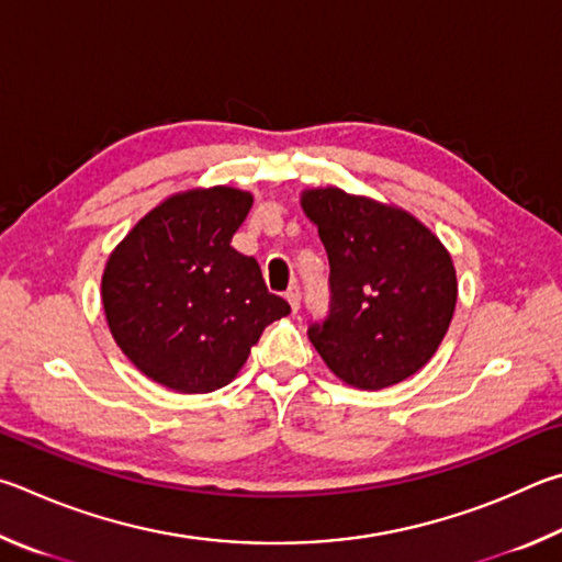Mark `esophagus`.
<instances>
[{"instance_id": "34e87169", "label": "esophagus", "mask_w": 562, "mask_h": 562, "mask_svg": "<svg viewBox=\"0 0 562 562\" xmlns=\"http://www.w3.org/2000/svg\"><path fill=\"white\" fill-rule=\"evenodd\" d=\"M286 301H289L291 311L296 313V311L301 308V289H299V286H291V289L286 291Z\"/></svg>"}]
</instances>
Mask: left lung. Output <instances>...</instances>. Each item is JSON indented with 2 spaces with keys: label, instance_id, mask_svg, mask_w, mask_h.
I'll return each mask as SVG.
<instances>
[{
  "label": "left lung",
  "instance_id": "8db88e82",
  "mask_svg": "<svg viewBox=\"0 0 562 562\" xmlns=\"http://www.w3.org/2000/svg\"><path fill=\"white\" fill-rule=\"evenodd\" d=\"M301 206L330 261V313L308 338L336 375L360 390L407 380L435 356L457 306L451 256L400 206L323 187Z\"/></svg>",
  "mask_w": 562,
  "mask_h": 562
}]
</instances>
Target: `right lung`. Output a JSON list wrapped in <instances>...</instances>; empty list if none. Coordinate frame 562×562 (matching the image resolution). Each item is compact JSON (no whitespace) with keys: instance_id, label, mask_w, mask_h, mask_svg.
Segmentation results:
<instances>
[{"instance_id":"obj_1","label":"right lung","mask_w":562,"mask_h":562,"mask_svg":"<svg viewBox=\"0 0 562 562\" xmlns=\"http://www.w3.org/2000/svg\"><path fill=\"white\" fill-rule=\"evenodd\" d=\"M251 202L222 184L172 194L108 256V328L143 375L175 392L229 385L263 328L291 313L254 256L232 246Z\"/></svg>"}]
</instances>
